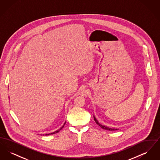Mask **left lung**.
<instances>
[{"label":"left lung","mask_w":160,"mask_h":160,"mask_svg":"<svg viewBox=\"0 0 160 160\" xmlns=\"http://www.w3.org/2000/svg\"><path fill=\"white\" fill-rule=\"evenodd\" d=\"M93 119H94V121L96 122V123H97V125H98L99 127H100L101 128H102V129H106V130H108V131H115V130H118V129H117V128H111L107 127L105 126V125H101V123H99V122L98 121V120L95 118V117L94 115H93Z\"/></svg>","instance_id":"1"}]
</instances>
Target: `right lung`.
I'll return each mask as SVG.
<instances>
[{"label":"right lung","mask_w":160,"mask_h":160,"mask_svg":"<svg viewBox=\"0 0 160 160\" xmlns=\"http://www.w3.org/2000/svg\"><path fill=\"white\" fill-rule=\"evenodd\" d=\"M65 123H66V122H65V123H64V124L63 125V126H62V127H61V128H59V129H58V130H56V131H54V132H50V133H48V134H45V136H49V135H52V134H54L58 133V132H59V131H60V130H61V129H62V128H63L64 125H65ZM43 135L44 136V134H43Z\"/></svg>","instance_id":"obj_1"}]
</instances>
